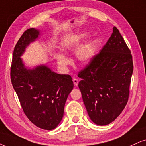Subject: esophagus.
Masks as SVG:
<instances>
[{
  "mask_svg": "<svg viewBox=\"0 0 146 146\" xmlns=\"http://www.w3.org/2000/svg\"><path fill=\"white\" fill-rule=\"evenodd\" d=\"M73 82H74V85L77 87L78 86V80L77 78H74L73 79Z\"/></svg>",
  "mask_w": 146,
  "mask_h": 146,
  "instance_id": "esophagus-1",
  "label": "esophagus"
}]
</instances>
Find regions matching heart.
<instances>
[{"label": "heart", "instance_id": "b5f03b06", "mask_svg": "<svg viewBox=\"0 0 146 146\" xmlns=\"http://www.w3.org/2000/svg\"><path fill=\"white\" fill-rule=\"evenodd\" d=\"M84 35H80L72 40L62 42L61 44V50L64 53L72 51V48L78 44L79 40L84 38ZM93 53H94V48H93V43L89 42L83 44L78 48L76 52V57L80 62H88L93 57ZM55 57L58 66L62 68H66L70 64V59L62 54H57Z\"/></svg>", "mask_w": 146, "mask_h": 146}]
</instances>
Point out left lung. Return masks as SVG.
Instances as JSON below:
<instances>
[{
  "instance_id": "left-lung-1",
  "label": "left lung",
  "mask_w": 146,
  "mask_h": 146,
  "mask_svg": "<svg viewBox=\"0 0 146 146\" xmlns=\"http://www.w3.org/2000/svg\"><path fill=\"white\" fill-rule=\"evenodd\" d=\"M133 71L130 49L114 26L100 53L78 74L84 106L95 124L107 125L121 114L128 102Z\"/></svg>"
}]
</instances>
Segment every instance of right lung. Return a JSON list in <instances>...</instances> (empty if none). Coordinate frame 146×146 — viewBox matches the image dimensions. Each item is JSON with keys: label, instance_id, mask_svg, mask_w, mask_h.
Segmentation results:
<instances>
[{"label": "right lung", "instance_id": "add662e5", "mask_svg": "<svg viewBox=\"0 0 146 146\" xmlns=\"http://www.w3.org/2000/svg\"><path fill=\"white\" fill-rule=\"evenodd\" d=\"M39 35L38 30L29 28L17 41L13 55L11 80L28 119L39 128L49 131L56 128L62 120L74 84L70 75L54 72L45 65L33 69L24 66L20 57Z\"/></svg>", "mask_w": 146, "mask_h": 146}]
</instances>
